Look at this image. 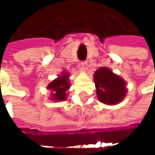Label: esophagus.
Here are the masks:
<instances>
[{"mask_svg": "<svg viewBox=\"0 0 155 155\" xmlns=\"http://www.w3.org/2000/svg\"><path fill=\"white\" fill-rule=\"evenodd\" d=\"M87 67H88V63H87V62H82V63L81 64V69L82 71L85 72V71L88 69Z\"/></svg>", "mask_w": 155, "mask_h": 155, "instance_id": "34e87169", "label": "esophagus"}]
</instances>
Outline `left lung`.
I'll return each instance as SVG.
<instances>
[{
	"instance_id": "1",
	"label": "left lung",
	"mask_w": 155,
	"mask_h": 155,
	"mask_svg": "<svg viewBox=\"0 0 155 155\" xmlns=\"http://www.w3.org/2000/svg\"><path fill=\"white\" fill-rule=\"evenodd\" d=\"M98 100L106 105H117L127 95V82L108 67H101L94 73Z\"/></svg>"
}]
</instances>
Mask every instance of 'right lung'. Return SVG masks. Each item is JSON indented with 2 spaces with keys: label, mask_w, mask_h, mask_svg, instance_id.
<instances>
[{
  "label": "right lung",
  "mask_w": 155,
  "mask_h": 155,
  "mask_svg": "<svg viewBox=\"0 0 155 155\" xmlns=\"http://www.w3.org/2000/svg\"><path fill=\"white\" fill-rule=\"evenodd\" d=\"M70 74L67 71L58 75V77L53 80L47 85V89L51 91L50 100L54 101H64L67 98V91L70 89Z\"/></svg>",
  "instance_id": "right-lung-1"
}]
</instances>
